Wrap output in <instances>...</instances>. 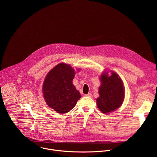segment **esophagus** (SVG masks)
<instances>
[{
  "label": "esophagus",
  "instance_id": "34e87169",
  "mask_svg": "<svg viewBox=\"0 0 157 157\" xmlns=\"http://www.w3.org/2000/svg\"><path fill=\"white\" fill-rule=\"evenodd\" d=\"M85 96H87V97H91V93H88L87 94H85Z\"/></svg>",
  "mask_w": 157,
  "mask_h": 157
}]
</instances>
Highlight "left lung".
<instances>
[{"label": "left lung", "mask_w": 157, "mask_h": 157, "mask_svg": "<svg viewBox=\"0 0 157 157\" xmlns=\"http://www.w3.org/2000/svg\"><path fill=\"white\" fill-rule=\"evenodd\" d=\"M111 75L104 72L101 74V86L99 88V97L96 99L99 109L104 113H109L122 104L124 90L123 82L117 74L111 72Z\"/></svg>", "instance_id": "1"}]
</instances>
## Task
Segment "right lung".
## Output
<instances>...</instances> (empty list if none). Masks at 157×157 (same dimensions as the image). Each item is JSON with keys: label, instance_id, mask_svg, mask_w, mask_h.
I'll list each match as a JSON object with an SVG mask.
<instances>
[{"label": "right lung", "instance_id": "right-lung-1", "mask_svg": "<svg viewBox=\"0 0 157 157\" xmlns=\"http://www.w3.org/2000/svg\"><path fill=\"white\" fill-rule=\"evenodd\" d=\"M74 69L60 63L47 75L43 84V95L47 105L59 113H66L76 105L81 95L72 83Z\"/></svg>", "mask_w": 157, "mask_h": 157}]
</instances>
